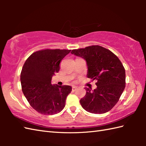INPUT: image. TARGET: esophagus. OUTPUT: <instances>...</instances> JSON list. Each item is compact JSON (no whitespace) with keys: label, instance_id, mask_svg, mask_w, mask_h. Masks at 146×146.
Listing matches in <instances>:
<instances>
[{"label":"esophagus","instance_id":"1","mask_svg":"<svg viewBox=\"0 0 146 146\" xmlns=\"http://www.w3.org/2000/svg\"><path fill=\"white\" fill-rule=\"evenodd\" d=\"M77 88V86H73L72 87V90L73 91H75V90Z\"/></svg>","mask_w":146,"mask_h":146}]
</instances>
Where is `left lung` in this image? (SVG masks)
<instances>
[{"label":"left lung","instance_id":"8db88e82","mask_svg":"<svg viewBox=\"0 0 146 146\" xmlns=\"http://www.w3.org/2000/svg\"><path fill=\"white\" fill-rule=\"evenodd\" d=\"M71 53L86 60L87 77L97 81V87L94 90L85 88L86 94L80 100L82 107L95 114L110 111L125 87V71L122 63L112 52L98 45L73 49Z\"/></svg>","mask_w":146,"mask_h":146}]
</instances>
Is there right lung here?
I'll return each instance as SVG.
<instances>
[{
    "instance_id": "1",
    "label": "right lung",
    "mask_w": 146,
    "mask_h": 146,
    "mask_svg": "<svg viewBox=\"0 0 146 146\" xmlns=\"http://www.w3.org/2000/svg\"><path fill=\"white\" fill-rule=\"evenodd\" d=\"M68 49H42L27 59L21 73L22 90L30 105L43 115H54L63 109L72 88L51 83Z\"/></svg>"
}]
</instances>
